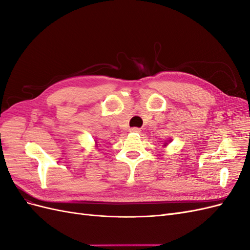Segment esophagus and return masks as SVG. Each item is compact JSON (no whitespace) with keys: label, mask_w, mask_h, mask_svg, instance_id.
Returning a JSON list of instances; mask_svg holds the SVG:
<instances>
[{"label":"esophagus","mask_w":250,"mask_h":250,"mask_svg":"<svg viewBox=\"0 0 250 250\" xmlns=\"http://www.w3.org/2000/svg\"><path fill=\"white\" fill-rule=\"evenodd\" d=\"M131 132H135V133H140L141 132V128H138V127H133L130 129Z\"/></svg>","instance_id":"esophagus-1"}]
</instances>
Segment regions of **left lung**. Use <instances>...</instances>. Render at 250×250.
Masks as SVG:
<instances>
[{
    "mask_svg": "<svg viewBox=\"0 0 250 250\" xmlns=\"http://www.w3.org/2000/svg\"><path fill=\"white\" fill-rule=\"evenodd\" d=\"M166 145H167V143H165V146H166Z\"/></svg>",
    "mask_w": 250,
    "mask_h": 250,
    "instance_id": "left-lung-1",
    "label": "left lung"
}]
</instances>
